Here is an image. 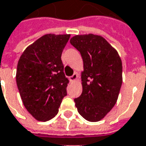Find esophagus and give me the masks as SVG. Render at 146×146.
<instances>
[{"label": "esophagus", "instance_id": "esophagus-1", "mask_svg": "<svg viewBox=\"0 0 146 146\" xmlns=\"http://www.w3.org/2000/svg\"><path fill=\"white\" fill-rule=\"evenodd\" d=\"M78 78V74L77 73H74L73 76H70V80L71 82H73V81H76Z\"/></svg>", "mask_w": 146, "mask_h": 146}]
</instances>
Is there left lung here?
<instances>
[{
  "label": "left lung",
  "mask_w": 146,
  "mask_h": 146,
  "mask_svg": "<svg viewBox=\"0 0 146 146\" xmlns=\"http://www.w3.org/2000/svg\"><path fill=\"white\" fill-rule=\"evenodd\" d=\"M70 43L83 59L82 93L74 99L80 115L98 122L113 108L123 83L122 60L115 49L100 35H78Z\"/></svg>",
  "instance_id": "obj_1"
}]
</instances>
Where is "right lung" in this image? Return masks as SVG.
<instances>
[{"instance_id": "obj_1", "label": "right lung", "mask_w": 146, "mask_h": 146, "mask_svg": "<svg viewBox=\"0 0 146 146\" xmlns=\"http://www.w3.org/2000/svg\"><path fill=\"white\" fill-rule=\"evenodd\" d=\"M70 35L46 34L28 46L17 64L16 80L27 111L46 122L58 114L69 83L62 54Z\"/></svg>"}]
</instances>
